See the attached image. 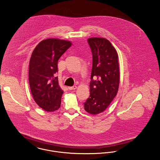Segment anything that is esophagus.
<instances>
[{"label": "esophagus", "instance_id": "1", "mask_svg": "<svg viewBox=\"0 0 160 160\" xmlns=\"http://www.w3.org/2000/svg\"><path fill=\"white\" fill-rule=\"evenodd\" d=\"M68 89H69V90H75L77 89V86H72V87H68Z\"/></svg>", "mask_w": 160, "mask_h": 160}]
</instances>
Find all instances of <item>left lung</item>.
I'll return each mask as SVG.
<instances>
[{
	"label": "left lung",
	"mask_w": 160,
	"mask_h": 160,
	"mask_svg": "<svg viewBox=\"0 0 160 160\" xmlns=\"http://www.w3.org/2000/svg\"><path fill=\"white\" fill-rule=\"evenodd\" d=\"M88 42L93 61L90 96L84 103V108L87 112L97 115L107 109L118 92L120 80L118 55L105 38H89Z\"/></svg>",
	"instance_id": "obj_1"
}]
</instances>
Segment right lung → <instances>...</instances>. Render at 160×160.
Segmentation results:
<instances>
[{
  "label": "right lung",
  "instance_id": "add662e5",
  "mask_svg": "<svg viewBox=\"0 0 160 160\" xmlns=\"http://www.w3.org/2000/svg\"><path fill=\"white\" fill-rule=\"evenodd\" d=\"M70 41L49 38L41 41L34 48L29 60V82L35 102L47 112L59 109L63 91L58 85L57 63L71 47Z\"/></svg>",
  "mask_w": 160,
  "mask_h": 160
}]
</instances>
